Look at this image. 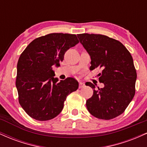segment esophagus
<instances>
[{
	"label": "esophagus",
	"mask_w": 147,
	"mask_h": 147,
	"mask_svg": "<svg viewBox=\"0 0 147 147\" xmlns=\"http://www.w3.org/2000/svg\"><path fill=\"white\" fill-rule=\"evenodd\" d=\"M84 87H85V84H84V82H79V88H84Z\"/></svg>",
	"instance_id": "34e87169"
}]
</instances>
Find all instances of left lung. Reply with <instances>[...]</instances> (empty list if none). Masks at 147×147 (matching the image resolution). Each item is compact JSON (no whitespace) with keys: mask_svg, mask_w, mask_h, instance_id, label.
<instances>
[{"mask_svg":"<svg viewBox=\"0 0 147 147\" xmlns=\"http://www.w3.org/2000/svg\"><path fill=\"white\" fill-rule=\"evenodd\" d=\"M77 37L90 55V70H102L99 81L104 88L96 89L97 84L86 83L93 89L86 100L88 111L99 119H113L124 113L135 95L137 73L131 55L122 43L105 35L80 34Z\"/></svg>","mask_w":147,"mask_h":147,"instance_id":"left-lung-1","label":"left lung"}]
</instances>
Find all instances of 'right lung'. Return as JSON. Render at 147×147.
Returning <instances> with one entry per match:
<instances>
[{"mask_svg": "<svg viewBox=\"0 0 147 147\" xmlns=\"http://www.w3.org/2000/svg\"><path fill=\"white\" fill-rule=\"evenodd\" d=\"M79 43L75 34L52 33L36 38L18 59L16 86L18 100L28 115L46 121L61 112L67 96L77 90L72 77L59 81L54 66H60L65 52Z\"/></svg>", "mask_w": 147, "mask_h": 147, "instance_id": "add662e5", "label": "right lung"}]
</instances>
